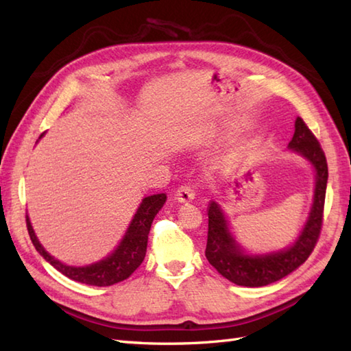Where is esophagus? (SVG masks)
Wrapping results in <instances>:
<instances>
[{
  "mask_svg": "<svg viewBox=\"0 0 351 351\" xmlns=\"http://www.w3.org/2000/svg\"><path fill=\"white\" fill-rule=\"evenodd\" d=\"M195 196H196L195 190L189 187V185H182V187L178 189L176 193H175V199L180 204H189V202H191L193 199H195Z\"/></svg>",
  "mask_w": 351,
  "mask_h": 351,
  "instance_id": "34e87169",
  "label": "esophagus"
}]
</instances>
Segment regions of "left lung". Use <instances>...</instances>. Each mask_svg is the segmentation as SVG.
Masks as SVG:
<instances>
[{"label": "left lung", "instance_id": "1", "mask_svg": "<svg viewBox=\"0 0 351 351\" xmlns=\"http://www.w3.org/2000/svg\"><path fill=\"white\" fill-rule=\"evenodd\" d=\"M291 152L306 160L315 173L312 205L302 230L289 245L279 250L252 253L237 240L228 215L217 200L208 204V240L205 256L223 278L235 285L258 288L270 285L297 270L314 250L323 223V208L327 187V161L314 134L295 119L294 136L288 143Z\"/></svg>", "mask_w": 351, "mask_h": 351}]
</instances>
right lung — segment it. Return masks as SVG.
I'll return each instance as SVG.
<instances>
[{
    "mask_svg": "<svg viewBox=\"0 0 351 351\" xmlns=\"http://www.w3.org/2000/svg\"><path fill=\"white\" fill-rule=\"evenodd\" d=\"M43 137V134L39 140ZM37 140V141H39ZM166 193L146 196L141 199V202L130 221L128 228L125 230V235L114 250L108 253L106 258H102L96 263L87 265H68L62 263L60 259L52 256L49 252L45 250L42 243L37 238L32 221L27 214V228L36 250L40 253V256L49 263L56 270L64 274L75 282L86 283L93 287H110L117 282L128 279L130 276L137 270V267L143 263L147 247V235L151 230V225L155 215L166 204Z\"/></svg>",
    "mask_w": 351,
    "mask_h": 351,
    "instance_id": "add662e5",
    "label": "right lung"
}]
</instances>
